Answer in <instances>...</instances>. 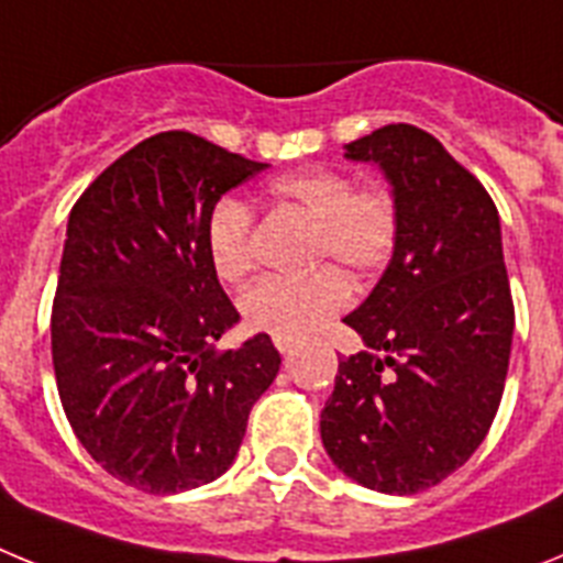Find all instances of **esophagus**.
Instances as JSON below:
<instances>
[{
	"label": "esophagus",
	"mask_w": 563,
	"mask_h": 563,
	"mask_svg": "<svg viewBox=\"0 0 563 563\" xmlns=\"http://www.w3.org/2000/svg\"><path fill=\"white\" fill-rule=\"evenodd\" d=\"M296 346L298 343L290 341V338H276V350L282 352V355H292V352H296Z\"/></svg>",
	"instance_id": "obj_1"
}]
</instances>
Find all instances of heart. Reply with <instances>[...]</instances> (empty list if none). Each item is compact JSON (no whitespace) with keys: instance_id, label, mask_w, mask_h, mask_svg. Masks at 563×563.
<instances>
[{"instance_id":"b5f03b06","label":"heart","mask_w":563,"mask_h":563,"mask_svg":"<svg viewBox=\"0 0 563 563\" xmlns=\"http://www.w3.org/2000/svg\"><path fill=\"white\" fill-rule=\"evenodd\" d=\"M271 197L316 222L312 262L338 258L355 276H369L391 258L397 245V208L380 186L355 188L335 168H298L267 186ZM206 247L217 276L245 278L253 267V213L236 197L213 202L206 220ZM350 282L338 267L301 278L267 276L242 292V318L273 338H307L350 301Z\"/></svg>"}]
</instances>
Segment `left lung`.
<instances>
[{
    "label": "left lung",
    "instance_id": "1",
    "mask_svg": "<svg viewBox=\"0 0 563 563\" xmlns=\"http://www.w3.org/2000/svg\"><path fill=\"white\" fill-rule=\"evenodd\" d=\"M343 157L372 163L391 186L397 245L343 318L366 352L338 361L321 442L357 485L411 496L471 460L505 391L514 298L499 211L434 134L409 123L346 143Z\"/></svg>",
    "mask_w": 563,
    "mask_h": 563
}]
</instances>
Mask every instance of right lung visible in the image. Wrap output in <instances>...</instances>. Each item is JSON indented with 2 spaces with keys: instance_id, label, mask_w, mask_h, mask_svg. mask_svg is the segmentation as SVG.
Listing matches in <instances>:
<instances>
[{
  "instance_id": "obj_1",
  "label": "right lung",
  "mask_w": 563,
  "mask_h": 563,
  "mask_svg": "<svg viewBox=\"0 0 563 563\" xmlns=\"http://www.w3.org/2000/svg\"><path fill=\"white\" fill-rule=\"evenodd\" d=\"M262 168L191 132H161L69 211L49 321L58 397L89 456L146 494L225 474L278 375L265 332L213 352L239 312L208 258V211Z\"/></svg>"
}]
</instances>
